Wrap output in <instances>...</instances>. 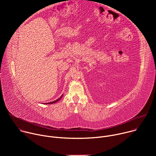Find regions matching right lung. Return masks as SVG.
<instances>
[{
	"label": "right lung",
	"mask_w": 156,
	"mask_h": 156,
	"mask_svg": "<svg viewBox=\"0 0 156 156\" xmlns=\"http://www.w3.org/2000/svg\"><path fill=\"white\" fill-rule=\"evenodd\" d=\"M62 96H63V94L60 96V98H58V99H57V100H55V101H52V102H48V103H46L47 104H54V103H55V102H58L61 98H62Z\"/></svg>",
	"instance_id": "right-lung-1"
}]
</instances>
